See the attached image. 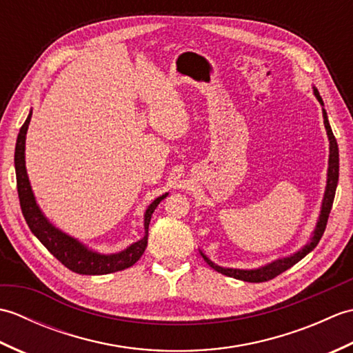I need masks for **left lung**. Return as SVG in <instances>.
<instances>
[{"label": "left lung", "instance_id": "1", "mask_svg": "<svg viewBox=\"0 0 353 353\" xmlns=\"http://www.w3.org/2000/svg\"><path fill=\"white\" fill-rule=\"evenodd\" d=\"M312 91L314 95H316V99L320 101L321 106H325L323 100H321V97L317 91L316 86H312ZM323 110V123H325V129L327 133V139H329V161H327V179H326V190H325V196L323 200H321V208H320V215H319V220L316 224V229H314L312 235L310 238V241L306 243L301 250H297L296 253L290 254V256H285V258H279V259H274L272 262H268V264L258 267V268H250V270H243V268H229V267H221V265H216L215 262H212L209 259L203 252H200L201 256L208 262L209 267H212L215 272H219L221 274H226L229 277H235V279L239 281H244V282H267L270 279H273V277L279 276L281 273H283L285 270L291 268L294 264H297L299 261L303 259L306 254L310 252H312L316 249V245L319 244V241L321 239L325 234V229H326V223L329 219V214H331V209H332V203H334V197H335V190H336V183H339V171H340V159H339V145H336V139L332 133L331 129V124H329V119H327V114L325 108L321 109Z\"/></svg>", "mask_w": 353, "mask_h": 353}]
</instances>
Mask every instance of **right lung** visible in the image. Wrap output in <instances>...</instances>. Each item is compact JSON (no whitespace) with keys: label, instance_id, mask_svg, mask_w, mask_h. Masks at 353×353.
Masks as SVG:
<instances>
[{"label":"right lung","instance_id":"1","mask_svg":"<svg viewBox=\"0 0 353 353\" xmlns=\"http://www.w3.org/2000/svg\"><path fill=\"white\" fill-rule=\"evenodd\" d=\"M30 119H32V110H30L26 123L21 127L17 139V147H14V171H17L18 196L22 215H24L30 230L47 247L52 256L57 258L66 268H70L74 273L89 276L109 274L132 267L145 250L150 220H152L156 206L168 196V192L154 199L145 209L144 238H141L139 241L130 244L127 249L118 253H100L89 249L88 245L80 243L77 238L65 234L61 229H57L54 224L50 223V220L41 211L39 205H37L26 168V137Z\"/></svg>","mask_w":353,"mask_h":353}]
</instances>
